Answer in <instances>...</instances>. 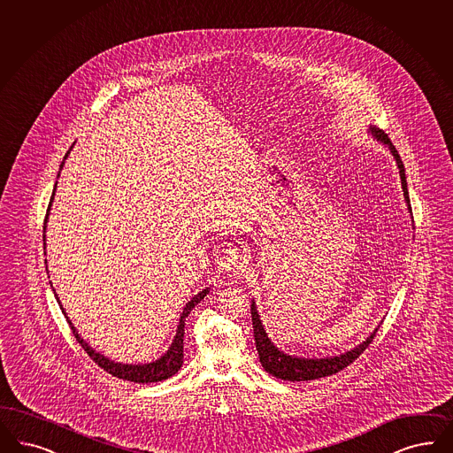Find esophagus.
Masks as SVG:
<instances>
[{"label": "esophagus", "instance_id": "1", "mask_svg": "<svg viewBox=\"0 0 453 453\" xmlns=\"http://www.w3.org/2000/svg\"><path fill=\"white\" fill-rule=\"evenodd\" d=\"M234 267H236V268L243 267V260H242V257H238V255H236V257H234Z\"/></svg>", "mask_w": 453, "mask_h": 453}]
</instances>
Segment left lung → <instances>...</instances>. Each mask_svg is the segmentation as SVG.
<instances>
[{
  "mask_svg": "<svg viewBox=\"0 0 453 453\" xmlns=\"http://www.w3.org/2000/svg\"><path fill=\"white\" fill-rule=\"evenodd\" d=\"M371 134L374 135L376 141L383 142L386 148L391 151L396 159V165L400 169V178H402L403 195L404 200L408 203V210L411 211V204H410V196H408V188H406V176H404V166H403L402 157L396 151V148L393 146V142L389 141L388 134H385L381 129L371 127ZM251 324H253V335H255V344H257V351L258 357L264 369L268 374L280 378L284 381H311V380H319L324 376H331L339 372L341 369L349 366L354 359H357L361 356V352L366 351L369 344L372 342L374 335L378 333V329H374V333L369 335L365 342H361L359 346H356L351 351L339 354L334 357H320V359H307V357H297V356H288L280 351L279 348L273 346V342L268 339L267 333L262 326L260 316L257 312L255 302L251 303Z\"/></svg>",
  "mask_w": 453,
  "mask_h": 453,
  "instance_id": "left-lung-1",
  "label": "left lung"
}]
</instances>
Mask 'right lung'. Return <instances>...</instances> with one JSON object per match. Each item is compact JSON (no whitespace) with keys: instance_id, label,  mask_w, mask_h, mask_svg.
Returning a JSON list of instances; mask_svg holds the SVG:
<instances>
[{"instance_id":"obj_1","label":"right lung","mask_w":453,"mask_h":453,"mask_svg":"<svg viewBox=\"0 0 453 453\" xmlns=\"http://www.w3.org/2000/svg\"><path fill=\"white\" fill-rule=\"evenodd\" d=\"M70 150H72V148H70ZM68 154H70V151L65 154V157H64V159H67ZM60 168H64V163L60 165ZM55 188H57V183H55ZM55 188H53V193H51L50 204H49L47 217H45V223H43V245H45L47 219H49L51 202H53V196H55ZM208 292H210V288L206 287V288H203L202 292H198L191 301L186 303V307L183 309V314H181V319H180V324H178V329H176V335H174V339H173L171 348H169L165 356H161L159 359H156V361H152V363H148V365H120V363H116V361H111L109 357H105V356L101 354V352L94 351V349L85 342L84 339L79 335L77 329L73 327V324H72V320L67 318V314H65V311H64V307H62V303H60V299L57 297V294H55V297H57V302H58V305H60L62 312H64V314H65V318H67L68 326H70L72 333L75 335L77 342L84 348V351L90 356V359H92V361H96V365H99L104 371H107L109 374L116 376V378H120V380H127V381H134V383H157V381L168 380V378H171L173 374H176V372L180 371V368L183 366V337H185V320L186 318H188V314L193 311V307H195L196 303H200V301L204 299V296H206Z\"/></svg>"}]
</instances>
